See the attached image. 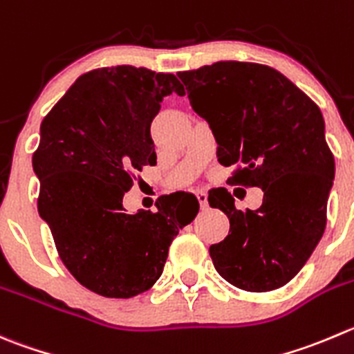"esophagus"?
I'll use <instances>...</instances> for the list:
<instances>
[{"instance_id":"34e87169","label":"esophagus","mask_w":354,"mask_h":354,"mask_svg":"<svg viewBox=\"0 0 354 354\" xmlns=\"http://www.w3.org/2000/svg\"><path fill=\"white\" fill-rule=\"evenodd\" d=\"M197 198H198V204H201L202 209L207 207V194H205V192L198 190L197 192Z\"/></svg>"}]
</instances>
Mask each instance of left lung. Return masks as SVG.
I'll list each match as a JSON object with an SVG mask.
<instances>
[{
    "label": "left lung",
    "mask_w": 354,
    "mask_h": 354,
    "mask_svg": "<svg viewBox=\"0 0 354 354\" xmlns=\"http://www.w3.org/2000/svg\"><path fill=\"white\" fill-rule=\"evenodd\" d=\"M178 77L214 135L219 164L235 166L230 183L264 192L256 211H239L226 188L209 192L230 219L226 239L209 247L216 272L249 292L283 287L327 225L335 164L320 109L268 65L216 62Z\"/></svg>",
    "instance_id": "1"
}]
</instances>
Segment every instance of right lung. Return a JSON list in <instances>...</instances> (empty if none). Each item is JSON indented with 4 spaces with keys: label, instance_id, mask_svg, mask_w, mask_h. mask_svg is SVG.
<instances>
[{
    "label": "right lung",
    "instance_id": "1",
    "mask_svg": "<svg viewBox=\"0 0 354 354\" xmlns=\"http://www.w3.org/2000/svg\"><path fill=\"white\" fill-rule=\"evenodd\" d=\"M185 95L173 74L118 65L86 72L41 122L32 169L37 211L75 280L104 297L149 290L162 275L171 242L194 221L198 201L176 192L157 211L128 214L133 173L156 166L150 124L164 97Z\"/></svg>",
    "mask_w": 354,
    "mask_h": 354
}]
</instances>
